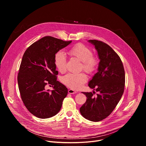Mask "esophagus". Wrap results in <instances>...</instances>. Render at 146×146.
Wrapping results in <instances>:
<instances>
[{"instance_id":"esophagus-1","label":"esophagus","mask_w":146,"mask_h":146,"mask_svg":"<svg viewBox=\"0 0 146 146\" xmlns=\"http://www.w3.org/2000/svg\"><path fill=\"white\" fill-rule=\"evenodd\" d=\"M68 93L70 94H75L77 93V92L73 90H68Z\"/></svg>"}]
</instances>
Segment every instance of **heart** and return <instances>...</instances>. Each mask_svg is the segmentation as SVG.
I'll use <instances>...</instances> for the list:
<instances>
[{
  "label": "heart",
  "instance_id": "heart-1",
  "mask_svg": "<svg viewBox=\"0 0 146 146\" xmlns=\"http://www.w3.org/2000/svg\"><path fill=\"white\" fill-rule=\"evenodd\" d=\"M68 54L82 62L81 68L88 73L94 72L98 68V59L93 55L92 51L89 47L82 44H77L68 51ZM54 63L58 70L60 73H65L66 70V58L62 51L58 52L54 58ZM87 80V77L84 73L78 74L68 73L62 77L61 81L65 86L70 88L77 90Z\"/></svg>",
  "mask_w": 146,
  "mask_h": 146
}]
</instances>
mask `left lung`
<instances>
[{
  "mask_svg": "<svg viewBox=\"0 0 146 146\" xmlns=\"http://www.w3.org/2000/svg\"><path fill=\"white\" fill-rule=\"evenodd\" d=\"M98 51L100 62L98 72L90 81L88 86L98 92H83L87 97L80 109L81 114L86 119L98 122L108 117L115 108L124 91L125 70L118 55L106 43L90 40Z\"/></svg>",
  "mask_w": 146,
  "mask_h": 146,
  "instance_id": "obj_1",
  "label": "left lung"
}]
</instances>
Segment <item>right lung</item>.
Wrapping results in <instances>:
<instances>
[{
	"label": "right lung",
	"instance_id": "add662e5",
	"mask_svg": "<svg viewBox=\"0 0 146 146\" xmlns=\"http://www.w3.org/2000/svg\"><path fill=\"white\" fill-rule=\"evenodd\" d=\"M71 42L47 36L31 45L24 54L17 77L18 88L24 105L38 118L56 115L68 94V88L56 80L54 58ZM47 85L54 90H46Z\"/></svg>",
	"mask_w": 146,
	"mask_h": 146
}]
</instances>
